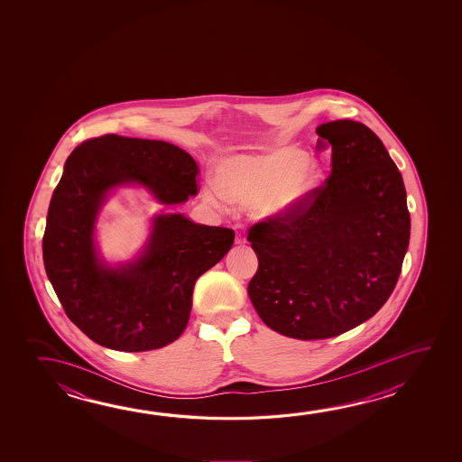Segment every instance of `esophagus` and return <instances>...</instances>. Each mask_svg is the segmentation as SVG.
<instances>
[{
    "label": "esophagus",
    "instance_id": "1",
    "mask_svg": "<svg viewBox=\"0 0 462 462\" xmlns=\"http://www.w3.org/2000/svg\"><path fill=\"white\" fill-rule=\"evenodd\" d=\"M235 243H238V245H243V243H246V234H245V226L243 224H235Z\"/></svg>",
    "mask_w": 462,
    "mask_h": 462
}]
</instances>
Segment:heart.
<instances>
[{
  "label": "heart",
  "mask_w": 462,
  "mask_h": 462,
  "mask_svg": "<svg viewBox=\"0 0 462 462\" xmlns=\"http://www.w3.org/2000/svg\"><path fill=\"white\" fill-rule=\"evenodd\" d=\"M320 180V169L293 146L220 161L206 191L212 201L256 206L261 214H282L303 201Z\"/></svg>",
  "instance_id": "heart-1"
}]
</instances>
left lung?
I'll use <instances>...</instances> for the list:
<instances>
[{
  "mask_svg": "<svg viewBox=\"0 0 462 462\" xmlns=\"http://www.w3.org/2000/svg\"><path fill=\"white\" fill-rule=\"evenodd\" d=\"M332 172L300 205L248 230L257 273L248 295L259 318L298 340L332 338L365 322L393 293L411 235L398 167L361 122H327Z\"/></svg>",
  "mask_w": 462,
  "mask_h": 462,
  "instance_id": "1",
  "label": "left lung"
}]
</instances>
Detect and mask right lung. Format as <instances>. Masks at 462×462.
I'll return each instance as SVG.
<instances>
[{
  "instance_id": "obj_1",
  "label": "right lung",
  "mask_w": 462,
  "mask_h": 462,
  "mask_svg": "<svg viewBox=\"0 0 462 462\" xmlns=\"http://www.w3.org/2000/svg\"><path fill=\"white\" fill-rule=\"evenodd\" d=\"M198 177L189 152L159 140L107 134L70 152L48 209L43 261L68 318L90 340L138 353L182 335L195 282L227 254L234 230L159 216L143 256L109 269L97 257L93 228L106 191L117 185L142 183L161 203L177 205L199 191Z\"/></svg>"
}]
</instances>
